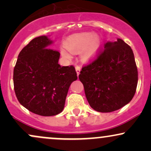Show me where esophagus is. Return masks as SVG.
<instances>
[{
  "mask_svg": "<svg viewBox=\"0 0 151 151\" xmlns=\"http://www.w3.org/2000/svg\"><path fill=\"white\" fill-rule=\"evenodd\" d=\"M75 69H76V72H77V76H79V73H80L81 67H79V66H78V65H77V66H76Z\"/></svg>",
  "mask_w": 151,
  "mask_h": 151,
  "instance_id": "esophagus-1",
  "label": "esophagus"
}]
</instances>
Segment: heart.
Instances as JSON below:
<instances>
[{
	"instance_id": "heart-1",
	"label": "heart",
	"mask_w": 151,
	"mask_h": 151,
	"mask_svg": "<svg viewBox=\"0 0 151 151\" xmlns=\"http://www.w3.org/2000/svg\"><path fill=\"white\" fill-rule=\"evenodd\" d=\"M65 46L72 52H82V58L85 60H90L95 58L99 50L100 42L98 37L92 32L75 34L66 40ZM62 55L65 58H70V54L65 50H61Z\"/></svg>"
}]
</instances>
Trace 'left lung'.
I'll list each match as a JSON object with an SVG mask.
<instances>
[{
  "mask_svg": "<svg viewBox=\"0 0 151 151\" xmlns=\"http://www.w3.org/2000/svg\"><path fill=\"white\" fill-rule=\"evenodd\" d=\"M79 79L90 106L102 113L131 101L138 84V69L131 47L121 39L104 45L93 61L82 67Z\"/></svg>",
  "mask_w": 151,
  "mask_h": 151,
  "instance_id": "obj_1",
  "label": "left lung"
}]
</instances>
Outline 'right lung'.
I'll list each match as a JSON object with an SVG mask.
<instances>
[{"label":"right lung","mask_w":151,"mask_h":151,"mask_svg":"<svg viewBox=\"0 0 151 151\" xmlns=\"http://www.w3.org/2000/svg\"><path fill=\"white\" fill-rule=\"evenodd\" d=\"M52 42L47 36L32 40L20 51L13 71L18 101L43 116L62 111L70 84L77 79L74 66L59 65L60 52L48 48Z\"/></svg>","instance_id":"right-lung-1"}]
</instances>
